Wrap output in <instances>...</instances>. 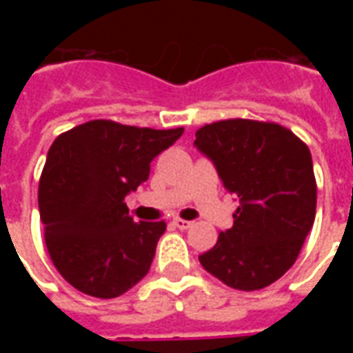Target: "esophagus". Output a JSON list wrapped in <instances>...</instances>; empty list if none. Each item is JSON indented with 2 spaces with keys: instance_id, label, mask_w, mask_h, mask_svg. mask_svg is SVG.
<instances>
[{
  "instance_id": "1",
  "label": "esophagus",
  "mask_w": 353,
  "mask_h": 353,
  "mask_svg": "<svg viewBox=\"0 0 353 353\" xmlns=\"http://www.w3.org/2000/svg\"><path fill=\"white\" fill-rule=\"evenodd\" d=\"M172 225H174V227H177V229L185 230L191 227V221H185V219H174V221H172Z\"/></svg>"
}]
</instances>
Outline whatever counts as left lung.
<instances>
[{"mask_svg": "<svg viewBox=\"0 0 353 353\" xmlns=\"http://www.w3.org/2000/svg\"><path fill=\"white\" fill-rule=\"evenodd\" d=\"M194 147L238 199L234 225L199 257L229 288L255 291L293 266L316 217L308 147L274 123L229 119L196 132Z\"/></svg>", "mask_w": 353, "mask_h": 353, "instance_id": "1", "label": "left lung"}]
</instances>
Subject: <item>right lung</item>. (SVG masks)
Returning a JSON list of instances; mask_svg holds the SVG:
<instances>
[{
	"label": "right lung",
	"instance_id": "obj_1",
	"mask_svg": "<svg viewBox=\"0 0 353 353\" xmlns=\"http://www.w3.org/2000/svg\"><path fill=\"white\" fill-rule=\"evenodd\" d=\"M181 134L90 121L54 139L39 179V215L50 259L73 288L115 299L149 272L166 223H134L124 199Z\"/></svg>",
	"mask_w": 353,
	"mask_h": 353
}]
</instances>
